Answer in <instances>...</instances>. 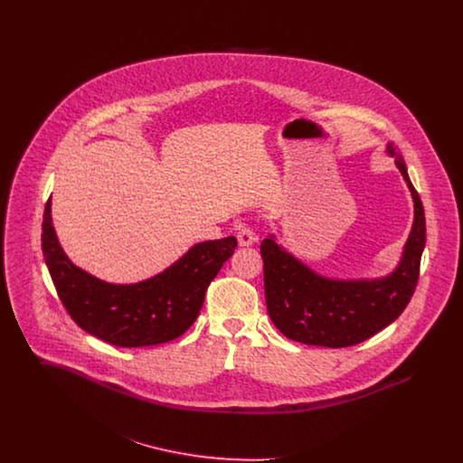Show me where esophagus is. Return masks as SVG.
I'll return each mask as SVG.
<instances>
[{
  "instance_id": "1",
  "label": "esophagus",
  "mask_w": 463,
  "mask_h": 463,
  "mask_svg": "<svg viewBox=\"0 0 463 463\" xmlns=\"http://www.w3.org/2000/svg\"><path fill=\"white\" fill-rule=\"evenodd\" d=\"M255 241H257V234H255V231L251 227L244 225V227L240 229V232H238L240 246H251Z\"/></svg>"
}]
</instances>
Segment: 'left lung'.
I'll return each instance as SVG.
<instances>
[{
    "label": "left lung",
    "mask_w": 463,
    "mask_h": 463,
    "mask_svg": "<svg viewBox=\"0 0 463 463\" xmlns=\"http://www.w3.org/2000/svg\"><path fill=\"white\" fill-rule=\"evenodd\" d=\"M387 155L394 157L415 208L411 232L391 274L378 279H333L298 260L272 234L260 244L267 310L288 338L330 349L351 347L389 326L408 306L425 248V213L392 142L387 144Z\"/></svg>",
    "instance_id": "1"
}]
</instances>
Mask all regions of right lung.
Returning a JSON list of instances; mask_svg holds the SVG:
<instances>
[{
  "label": "right lung",
  "mask_w": 463,
  "mask_h": 463,
  "mask_svg": "<svg viewBox=\"0 0 463 463\" xmlns=\"http://www.w3.org/2000/svg\"><path fill=\"white\" fill-rule=\"evenodd\" d=\"M236 246L234 236L198 242L153 278L114 285L69 260L52 223V201L44 206L42 248L62 306L81 330L118 347L157 345L189 330Z\"/></svg>",
  "instance_id": "add662e5"
}]
</instances>
